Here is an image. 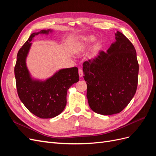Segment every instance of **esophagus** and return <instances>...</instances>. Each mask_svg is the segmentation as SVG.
Wrapping results in <instances>:
<instances>
[{"instance_id":"1","label":"esophagus","mask_w":156,"mask_h":156,"mask_svg":"<svg viewBox=\"0 0 156 156\" xmlns=\"http://www.w3.org/2000/svg\"><path fill=\"white\" fill-rule=\"evenodd\" d=\"M79 77H83V69H79Z\"/></svg>"}]
</instances>
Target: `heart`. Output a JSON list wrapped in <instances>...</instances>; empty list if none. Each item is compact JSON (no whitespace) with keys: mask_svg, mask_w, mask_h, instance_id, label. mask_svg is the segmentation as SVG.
Masks as SVG:
<instances>
[{"mask_svg":"<svg viewBox=\"0 0 156 156\" xmlns=\"http://www.w3.org/2000/svg\"><path fill=\"white\" fill-rule=\"evenodd\" d=\"M83 40H84V42L82 44L80 45V47H79L80 49H84L87 44L92 43V42H93L95 39H94V37L93 36H88V37H84Z\"/></svg>","mask_w":156,"mask_h":156,"instance_id":"b5f03b06","label":"heart"}]
</instances>
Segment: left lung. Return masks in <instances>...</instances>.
<instances>
[{
  "mask_svg": "<svg viewBox=\"0 0 156 156\" xmlns=\"http://www.w3.org/2000/svg\"><path fill=\"white\" fill-rule=\"evenodd\" d=\"M107 52L100 51L83 64L87 81V97L91 109L98 114L120 112L136 90L139 64L133 45L122 32Z\"/></svg>",
  "mask_w": 156,
  "mask_h": 156,
  "instance_id": "8db88e82",
  "label": "left lung"
}]
</instances>
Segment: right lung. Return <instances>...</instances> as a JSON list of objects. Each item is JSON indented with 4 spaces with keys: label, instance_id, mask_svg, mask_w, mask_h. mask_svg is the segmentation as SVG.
Masks as SVG:
<instances>
[{
    "label": "right lung",
    "instance_id": "add662e5",
    "mask_svg": "<svg viewBox=\"0 0 156 156\" xmlns=\"http://www.w3.org/2000/svg\"><path fill=\"white\" fill-rule=\"evenodd\" d=\"M52 32L48 29L32 33L19 50L14 68L19 98L28 110L40 119L54 118L64 111L68 90L79 79L77 67L61 69L44 81L32 77L26 64L30 41L37 35Z\"/></svg>",
    "mask_w": 156,
    "mask_h": 156
}]
</instances>
